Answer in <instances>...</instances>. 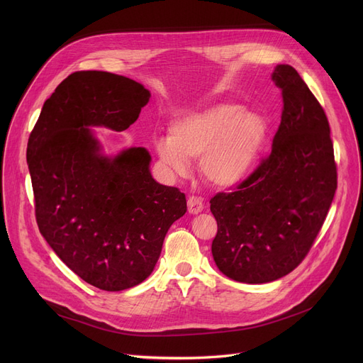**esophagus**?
I'll list each match as a JSON object with an SVG mask.
<instances>
[{
  "instance_id": "34e87169",
  "label": "esophagus",
  "mask_w": 363,
  "mask_h": 363,
  "mask_svg": "<svg viewBox=\"0 0 363 363\" xmlns=\"http://www.w3.org/2000/svg\"><path fill=\"white\" fill-rule=\"evenodd\" d=\"M188 212L191 215H197L203 211V200L200 197H196V196H191L188 199Z\"/></svg>"
}]
</instances>
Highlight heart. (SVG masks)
I'll list each match as a JSON object with an SVG mask.
<instances>
[{
	"label": "heart",
	"mask_w": 363,
	"mask_h": 363,
	"mask_svg": "<svg viewBox=\"0 0 363 363\" xmlns=\"http://www.w3.org/2000/svg\"><path fill=\"white\" fill-rule=\"evenodd\" d=\"M264 141V122L237 104H216L186 114L156 143L159 159L174 174L186 175L188 159L200 157L203 178L228 188L250 174Z\"/></svg>",
	"instance_id": "1"
}]
</instances>
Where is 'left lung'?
<instances>
[{"label": "left lung", "mask_w": 363, "mask_h": 363, "mask_svg": "<svg viewBox=\"0 0 363 363\" xmlns=\"http://www.w3.org/2000/svg\"><path fill=\"white\" fill-rule=\"evenodd\" d=\"M274 84L282 94L281 123L268 157L231 193H218L212 255L238 282L264 284L290 274L312 249L337 189L327 114L289 65Z\"/></svg>", "instance_id": "left-lung-1"}]
</instances>
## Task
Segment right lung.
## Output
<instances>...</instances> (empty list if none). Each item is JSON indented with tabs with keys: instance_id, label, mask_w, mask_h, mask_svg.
I'll list each match as a JSON object with an SVG mask.
<instances>
[{
	"instance_id": "obj_1",
	"label": "right lung",
	"mask_w": 363,
	"mask_h": 363,
	"mask_svg": "<svg viewBox=\"0 0 363 363\" xmlns=\"http://www.w3.org/2000/svg\"><path fill=\"white\" fill-rule=\"evenodd\" d=\"M148 100L125 76L74 72L44 103L28 141L38 228L76 275L104 291L141 284L186 212L184 193L152 179L145 148L106 157L88 128L125 130Z\"/></svg>"
}]
</instances>
